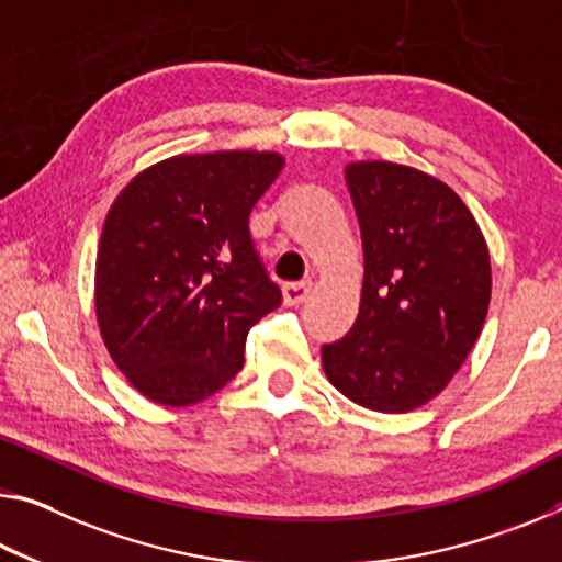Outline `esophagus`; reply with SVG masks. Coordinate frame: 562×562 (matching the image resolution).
I'll list each match as a JSON object with an SVG mask.
<instances>
[{
    "label": "esophagus",
    "instance_id": "1",
    "mask_svg": "<svg viewBox=\"0 0 562 562\" xmlns=\"http://www.w3.org/2000/svg\"><path fill=\"white\" fill-rule=\"evenodd\" d=\"M310 288H313L310 282H288L282 288V297H284V302H288V305H300V302L307 300Z\"/></svg>",
    "mask_w": 562,
    "mask_h": 562
}]
</instances>
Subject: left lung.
<instances>
[{
  "instance_id": "8db88e82",
  "label": "left lung",
  "mask_w": 562,
  "mask_h": 562,
  "mask_svg": "<svg viewBox=\"0 0 562 562\" xmlns=\"http://www.w3.org/2000/svg\"><path fill=\"white\" fill-rule=\"evenodd\" d=\"M364 280L342 340L323 345L327 380L378 413L440 395L473 350L490 305V255L456 192L415 167L352 162Z\"/></svg>"
}]
</instances>
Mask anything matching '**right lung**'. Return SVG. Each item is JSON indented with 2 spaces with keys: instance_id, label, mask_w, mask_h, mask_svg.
Here are the masks:
<instances>
[{
  "instance_id": "1",
  "label": "right lung",
  "mask_w": 562,
  "mask_h": 562,
  "mask_svg": "<svg viewBox=\"0 0 562 562\" xmlns=\"http://www.w3.org/2000/svg\"><path fill=\"white\" fill-rule=\"evenodd\" d=\"M278 153L177 155L147 167L106 212L94 272L102 340L153 403L194 405L245 364L249 327L282 292L249 235Z\"/></svg>"
}]
</instances>
